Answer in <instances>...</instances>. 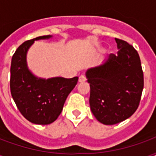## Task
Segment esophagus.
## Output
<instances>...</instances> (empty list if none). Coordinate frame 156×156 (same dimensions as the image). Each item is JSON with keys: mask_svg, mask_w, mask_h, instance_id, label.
<instances>
[{"mask_svg": "<svg viewBox=\"0 0 156 156\" xmlns=\"http://www.w3.org/2000/svg\"><path fill=\"white\" fill-rule=\"evenodd\" d=\"M86 81V77H85L84 75H81L79 78H78V82L79 83H84Z\"/></svg>", "mask_w": 156, "mask_h": 156, "instance_id": "34e87169", "label": "esophagus"}]
</instances>
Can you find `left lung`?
<instances>
[{"label": "left lung", "instance_id": "8db88e82", "mask_svg": "<svg viewBox=\"0 0 156 156\" xmlns=\"http://www.w3.org/2000/svg\"><path fill=\"white\" fill-rule=\"evenodd\" d=\"M119 49L101 65L86 71L90 85L89 105L94 117L106 125L120 123L136 111L144 88V75L137 51L115 38Z\"/></svg>", "mask_w": 156, "mask_h": 156}]
</instances>
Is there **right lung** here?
Instances as JSON below:
<instances>
[{"instance_id": "right-lung-1", "label": "right lung", "mask_w": 156, "mask_h": 156, "mask_svg": "<svg viewBox=\"0 0 156 156\" xmlns=\"http://www.w3.org/2000/svg\"><path fill=\"white\" fill-rule=\"evenodd\" d=\"M41 36L23 42L13 55L11 65V93L16 107L24 117L36 124H49L61 114L68 94L78 78H41L29 70L27 55L34 41L51 38Z\"/></svg>"}]
</instances>
